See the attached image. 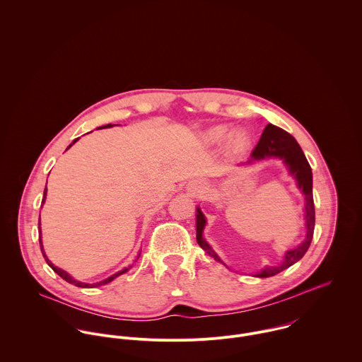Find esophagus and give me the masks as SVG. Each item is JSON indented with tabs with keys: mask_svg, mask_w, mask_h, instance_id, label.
I'll use <instances>...</instances> for the list:
<instances>
[{
	"mask_svg": "<svg viewBox=\"0 0 362 362\" xmlns=\"http://www.w3.org/2000/svg\"><path fill=\"white\" fill-rule=\"evenodd\" d=\"M205 184L201 181V180H194V181H189L188 185H187V189L188 192L192 195V197H197L199 194H202L205 191Z\"/></svg>",
	"mask_w": 362,
	"mask_h": 362,
	"instance_id": "1",
	"label": "esophagus"
}]
</instances>
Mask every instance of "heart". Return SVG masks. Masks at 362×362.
<instances>
[{"mask_svg": "<svg viewBox=\"0 0 362 362\" xmlns=\"http://www.w3.org/2000/svg\"><path fill=\"white\" fill-rule=\"evenodd\" d=\"M230 131L231 129L227 125H216L207 129L204 134V139L207 144H220L228 138ZM248 142H250V135L245 129H237L230 136V144L234 149H243L248 145Z\"/></svg>", "mask_w": 362, "mask_h": 362, "instance_id": "1", "label": "heart"}]
</instances>
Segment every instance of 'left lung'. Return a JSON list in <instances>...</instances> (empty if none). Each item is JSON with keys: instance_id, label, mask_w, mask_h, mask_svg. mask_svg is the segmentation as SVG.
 <instances>
[{"instance_id": "obj_1", "label": "left lung", "mask_w": 362, "mask_h": 362, "mask_svg": "<svg viewBox=\"0 0 362 362\" xmlns=\"http://www.w3.org/2000/svg\"><path fill=\"white\" fill-rule=\"evenodd\" d=\"M267 158L281 160L283 164L287 167L290 175L296 180L298 189L303 192L304 201H305L304 211H305L307 234H305V240L298 247L286 251L283 262L280 264L264 266V269H262L255 274V277H262V279L274 276L303 258L310 248V241L313 237V228H315V205H313V197H312V170H310V163L304 155L301 146L298 145V142L288 132H286L284 129L273 124L266 125L257 148L251 153L250 160L243 164H252L254 161L267 160ZM205 226H206V217L202 213L201 207L198 206L197 207V241L201 245V248L206 251L207 255H210L214 260L227 266L204 238Z\"/></svg>"}]
</instances>
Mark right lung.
Here are the masks:
<instances>
[{
    "label": "right lung",
    "instance_id": "obj_1",
    "mask_svg": "<svg viewBox=\"0 0 362 362\" xmlns=\"http://www.w3.org/2000/svg\"><path fill=\"white\" fill-rule=\"evenodd\" d=\"M111 127H114V125H111V124H107V125H103V127H99L98 129H103V128H111ZM79 141V138H76V139H74V142L66 148V151L75 144V142H78ZM46 197H47V187L45 188V194H43V201H42V204H45L46 202ZM39 241H40V250H42V254H43V257L46 259V262H47V264L52 267V270L59 276V277H62L65 281H68V283H71V284H74V286H76V287H82V288H93V287H99V286H104V284H107V283H110V281H112L115 277H118V276H121L122 273H127L132 266H128V267H124L122 270H119V272H117V273H114L112 276H110V277H107V279H104L102 281H98V283H82V281H78V280H75L69 273H66L65 270H62V269H59V267H57V266H54L52 263V260L47 258V255H46V252H45V248H43V243H42V230H40V216H39ZM141 257V252L138 254V257L136 259ZM136 262V260H135Z\"/></svg>",
    "mask_w": 362,
    "mask_h": 362
}]
</instances>
